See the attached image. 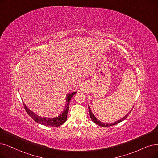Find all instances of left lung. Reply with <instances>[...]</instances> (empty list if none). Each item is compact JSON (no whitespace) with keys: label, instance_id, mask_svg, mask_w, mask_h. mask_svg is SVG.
<instances>
[{"label":"left lung","instance_id":"obj_1","mask_svg":"<svg viewBox=\"0 0 158 158\" xmlns=\"http://www.w3.org/2000/svg\"><path fill=\"white\" fill-rule=\"evenodd\" d=\"M133 108H134V106H133ZM133 109V108H132ZM132 109L131 110H130V112L127 114V115H126L124 118H121L120 120H118V121H117L116 122H114V123H111V124H105V123H102V122H101V121H99V120H98L97 119V118H96L95 116H94V115L92 114V111H91V110H90V107H89V106H88V110H89V113H90V118H91V119L95 123H96V124L97 125H99V126H101V127H110V126H113V125H117V124H118L119 123H120V122H121V121H123V120H125V119H126L127 118V117L128 116V114H130V113H131V111L132 110Z\"/></svg>","mask_w":158,"mask_h":158}]
</instances>
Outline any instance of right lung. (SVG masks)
<instances>
[{
    "instance_id": "obj_1",
    "label": "right lung",
    "mask_w": 158,
    "mask_h": 158,
    "mask_svg": "<svg viewBox=\"0 0 158 158\" xmlns=\"http://www.w3.org/2000/svg\"><path fill=\"white\" fill-rule=\"evenodd\" d=\"M77 92H74L67 95L66 104L64 110L63 111V112H61V114H60V115L53 118H46L40 117V116H39L34 114L33 112H31L30 110H29L28 108H27V106L24 104V107L27 114H28L34 121L39 123V124L48 126V127H59L61 125H63V123L66 121L67 114L68 112V109H69L70 100L73 96Z\"/></svg>"
}]
</instances>
